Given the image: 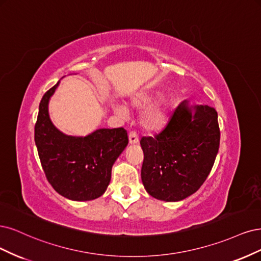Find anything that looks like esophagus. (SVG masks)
<instances>
[{"instance_id":"1","label":"esophagus","mask_w":261,"mask_h":261,"mask_svg":"<svg viewBox=\"0 0 261 261\" xmlns=\"http://www.w3.org/2000/svg\"><path fill=\"white\" fill-rule=\"evenodd\" d=\"M138 142H139V138L137 136V133L131 131L129 133V143H130V144H137Z\"/></svg>"}]
</instances>
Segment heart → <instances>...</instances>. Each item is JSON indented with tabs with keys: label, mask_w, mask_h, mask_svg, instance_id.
<instances>
[{
	"label": "heart",
	"mask_w": 261,
	"mask_h": 261,
	"mask_svg": "<svg viewBox=\"0 0 261 261\" xmlns=\"http://www.w3.org/2000/svg\"><path fill=\"white\" fill-rule=\"evenodd\" d=\"M157 97V94H140L139 96L134 97L131 100L130 106L133 109H137V111H142V109H145V108H147V107L152 105ZM169 108L170 104L168 102L158 103L154 106L147 108L142 113L140 118L142 127L148 131H156L162 129L167 122L168 115H169ZM115 109L116 112L120 115H123L125 113V109L122 106H116Z\"/></svg>",
	"instance_id": "heart-1"
}]
</instances>
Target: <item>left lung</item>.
<instances>
[{"instance_id": "1", "label": "left lung", "mask_w": 261, "mask_h": 261, "mask_svg": "<svg viewBox=\"0 0 261 261\" xmlns=\"http://www.w3.org/2000/svg\"><path fill=\"white\" fill-rule=\"evenodd\" d=\"M140 144L146 192L165 201L182 200L195 193L212 171L220 144L218 114L213 107H190L183 100L166 127L154 137H143Z\"/></svg>"}]
</instances>
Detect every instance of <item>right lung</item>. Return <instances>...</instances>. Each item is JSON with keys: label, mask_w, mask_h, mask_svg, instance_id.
<instances>
[{"label": "right lung", "mask_w": 261, "mask_h": 261, "mask_svg": "<svg viewBox=\"0 0 261 261\" xmlns=\"http://www.w3.org/2000/svg\"><path fill=\"white\" fill-rule=\"evenodd\" d=\"M41 99L35 125V142L48 183L71 200H92L104 194L112 178V167L128 145L123 128L98 129L85 138L69 137L49 119L47 104L57 86Z\"/></svg>", "instance_id": "obj_1"}]
</instances>
